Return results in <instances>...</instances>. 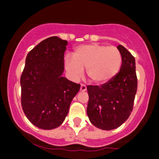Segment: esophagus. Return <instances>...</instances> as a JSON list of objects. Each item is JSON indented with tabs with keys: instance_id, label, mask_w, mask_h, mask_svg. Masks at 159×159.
<instances>
[{
	"instance_id": "obj_1",
	"label": "esophagus",
	"mask_w": 159,
	"mask_h": 159,
	"mask_svg": "<svg viewBox=\"0 0 159 159\" xmlns=\"http://www.w3.org/2000/svg\"><path fill=\"white\" fill-rule=\"evenodd\" d=\"M87 90V86L85 84H81L80 85V92H85Z\"/></svg>"
}]
</instances>
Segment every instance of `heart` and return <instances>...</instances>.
Instances as JSON below:
<instances>
[{
	"label": "heart",
	"instance_id": "obj_1",
	"mask_svg": "<svg viewBox=\"0 0 159 159\" xmlns=\"http://www.w3.org/2000/svg\"><path fill=\"white\" fill-rule=\"evenodd\" d=\"M73 57H64V67L74 80L80 78L87 67L90 80L104 84L116 76L121 68V53L116 47L98 43L81 45L74 50Z\"/></svg>",
	"mask_w": 159,
	"mask_h": 159
}]
</instances>
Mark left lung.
<instances>
[{
  "mask_svg": "<svg viewBox=\"0 0 159 159\" xmlns=\"http://www.w3.org/2000/svg\"><path fill=\"white\" fill-rule=\"evenodd\" d=\"M117 48L122 56L117 75L101 86L87 88L89 96L87 114L90 122L101 130L117 128L128 119L137 92L134 57L123 45Z\"/></svg>",
  "mask_w": 159,
  "mask_h": 159,
  "instance_id": "left-lung-1",
  "label": "left lung"
}]
</instances>
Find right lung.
<instances>
[{"instance_id":"add662e5","label":"right lung","mask_w":159,"mask_h":159,"mask_svg":"<svg viewBox=\"0 0 159 159\" xmlns=\"http://www.w3.org/2000/svg\"><path fill=\"white\" fill-rule=\"evenodd\" d=\"M67 41L43 40L27 55L20 77L21 105L32 124L43 130L60 127L80 85L63 77Z\"/></svg>"}]
</instances>
